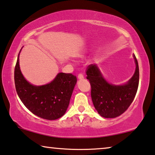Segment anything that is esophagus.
I'll return each instance as SVG.
<instances>
[{
  "label": "esophagus",
  "instance_id": "1",
  "mask_svg": "<svg viewBox=\"0 0 155 155\" xmlns=\"http://www.w3.org/2000/svg\"><path fill=\"white\" fill-rule=\"evenodd\" d=\"M84 78V75L82 74H78V79H83Z\"/></svg>",
  "mask_w": 155,
  "mask_h": 155
}]
</instances>
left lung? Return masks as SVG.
<instances>
[{
  "label": "left lung",
  "mask_w": 155,
  "mask_h": 155,
  "mask_svg": "<svg viewBox=\"0 0 155 155\" xmlns=\"http://www.w3.org/2000/svg\"><path fill=\"white\" fill-rule=\"evenodd\" d=\"M136 70L133 77L123 85L110 84L104 78L97 64L87 67L86 74L91 85V97L98 114L106 118L116 117L127 109L137 94L139 82V69L133 55Z\"/></svg>",
  "instance_id": "left-lung-1"
}]
</instances>
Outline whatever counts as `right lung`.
I'll return each mask as SVG.
<instances>
[{
	"mask_svg": "<svg viewBox=\"0 0 155 155\" xmlns=\"http://www.w3.org/2000/svg\"><path fill=\"white\" fill-rule=\"evenodd\" d=\"M18 56L19 54L15 69V84L21 101L30 111L41 118L53 120L61 117L70 104L77 81L76 76L61 72L49 84L32 85L21 71Z\"/></svg>",
	"mask_w": 155,
	"mask_h": 155,
	"instance_id": "1",
	"label": "right lung"
}]
</instances>
